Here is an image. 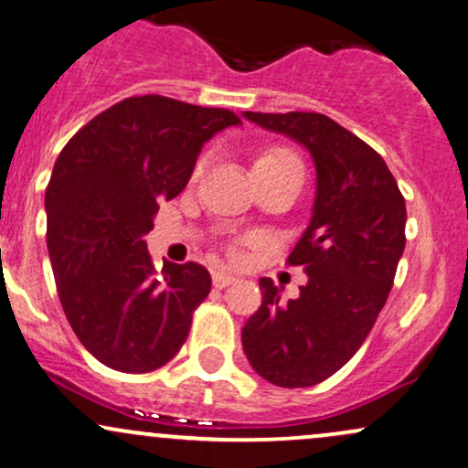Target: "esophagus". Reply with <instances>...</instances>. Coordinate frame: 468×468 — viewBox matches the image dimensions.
<instances>
[{"label":"esophagus","instance_id":"34e87169","mask_svg":"<svg viewBox=\"0 0 468 468\" xmlns=\"http://www.w3.org/2000/svg\"><path fill=\"white\" fill-rule=\"evenodd\" d=\"M234 282H236V278L229 276V273H225V271H214L212 273V284L217 289H225V287H229V284H234Z\"/></svg>","mask_w":468,"mask_h":468}]
</instances>
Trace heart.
Masks as SVG:
<instances>
[{"label":"heart","instance_id":"b5f03b06","mask_svg":"<svg viewBox=\"0 0 468 468\" xmlns=\"http://www.w3.org/2000/svg\"><path fill=\"white\" fill-rule=\"evenodd\" d=\"M287 166H302L300 159L295 157V153H291L284 146H271L267 151H262L261 155L254 159V173L256 170H267V168H287ZM197 173H201V164L197 168Z\"/></svg>","mask_w":468,"mask_h":468}]
</instances>
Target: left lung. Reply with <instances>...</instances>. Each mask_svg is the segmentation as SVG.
Instances as JSON below:
<instances>
[{
  "label": "left lung",
  "instance_id": "8db88e82",
  "mask_svg": "<svg viewBox=\"0 0 468 468\" xmlns=\"http://www.w3.org/2000/svg\"><path fill=\"white\" fill-rule=\"evenodd\" d=\"M243 115L300 142L315 162L311 223L287 258L309 282L282 302L273 280L261 278L262 304L243 328L258 375L278 388H311L348 364L375 326L405 250V199L375 148L328 115Z\"/></svg>",
  "mask_w": 468,
  "mask_h": 468
}]
</instances>
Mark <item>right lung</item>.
<instances>
[{"mask_svg": "<svg viewBox=\"0 0 468 468\" xmlns=\"http://www.w3.org/2000/svg\"><path fill=\"white\" fill-rule=\"evenodd\" d=\"M236 124L228 109L151 93L98 113L60 151L46 188L49 261L71 331L107 367L151 372L188 337L210 273L166 261L159 280L144 236L201 146Z\"/></svg>", "mask_w": 468, "mask_h": 468, "instance_id": "add662e5", "label": "right lung"}]
</instances>
